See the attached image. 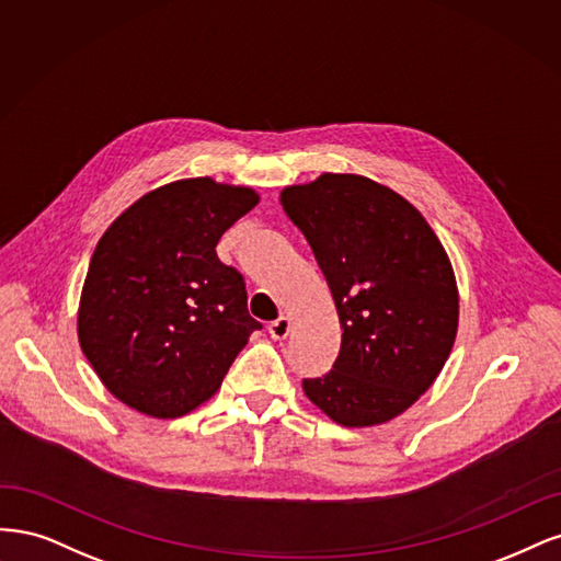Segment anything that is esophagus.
Returning a JSON list of instances; mask_svg holds the SVG:
<instances>
[{
    "label": "esophagus",
    "instance_id": "esophagus-1",
    "mask_svg": "<svg viewBox=\"0 0 561 561\" xmlns=\"http://www.w3.org/2000/svg\"><path fill=\"white\" fill-rule=\"evenodd\" d=\"M288 331H291V321H288L286 317L275 319V321L267 327V335L273 337V340H284V337L288 335Z\"/></svg>",
    "mask_w": 561,
    "mask_h": 561
}]
</instances>
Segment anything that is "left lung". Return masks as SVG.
I'll list each match as a JSON object with an SVG mask.
<instances>
[{
    "label": "left lung",
    "instance_id": "left-lung-1",
    "mask_svg": "<svg viewBox=\"0 0 561 561\" xmlns=\"http://www.w3.org/2000/svg\"><path fill=\"white\" fill-rule=\"evenodd\" d=\"M279 201L342 329L333 368L302 379L305 396L350 428L399 417L436 382L457 337L459 291L438 234L403 195L360 174L323 172Z\"/></svg>",
    "mask_w": 561,
    "mask_h": 561
}]
</instances>
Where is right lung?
<instances>
[{"label": "right lung", "instance_id": "obj_1", "mask_svg": "<svg viewBox=\"0 0 561 561\" xmlns=\"http://www.w3.org/2000/svg\"><path fill=\"white\" fill-rule=\"evenodd\" d=\"M247 186L179 179L141 195L100 238L79 302V345L121 403L184 417L219 391L261 329L244 279L216 256L221 234L259 205Z\"/></svg>", "mask_w": 561, "mask_h": 561}]
</instances>
